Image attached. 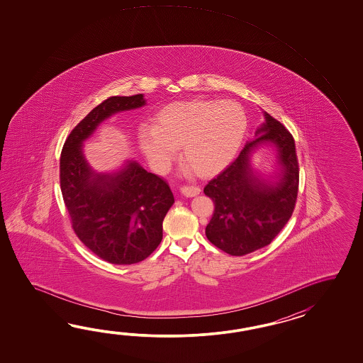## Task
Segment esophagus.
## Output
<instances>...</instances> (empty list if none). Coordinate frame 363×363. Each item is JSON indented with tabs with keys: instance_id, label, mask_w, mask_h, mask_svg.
Masks as SVG:
<instances>
[{
	"instance_id": "1",
	"label": "esophagus",
	"mask_w": 363,
	"mask_h": 363,
	"mask_svg": "<svg viewBox=\"0 0 363 363\" xmlns=\"http://www.w3.org/2000/svg\"><path fill=\"white\" fill-rule=\"evenodd\" d=\"M180 192H182V194L186 196V197H194V196L200 194L201 188L197 186V185H184V186H182Z\"/></svg>"
}]
</instances>
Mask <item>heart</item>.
Segmentation results:
<instances>
[{"instance_id":"obj_1","label":"heart","mask_w":363,"mask_h":363,"mask_svg":"<svg viewBox=\"0 0 363 363\" xmlns=\"http://www.w3.org/2000/svg\"><path fill=\"white\" fill-rule=\"evenodd\" d=\"M247 116L236 101H178L157 111L153 127L138 132L140 150L162 170L182 147V164L196 177H211L238 155L247 136Z\"/></svg>"}]
</instances>
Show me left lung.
Wrapping results in <instances>:
<instances>
[{
    "label": "left lung",
    "mask_w": 363,
    "mask_h": 363,
    "mask_svg": "<svg viewBox=\"0 0 363 363\" xmlns=\"http://www.w3.org/2000/svg\"><path fill=\"white\" fill-rule=\"evenodd\" d=\"M239 157L203 188L216 208L206 225L211 244L231 255H245L269 245L294 213L298 192V162L294 136L263 111ZM263 145L276 147L279 172L267 179L255 171L251 157Z\"/></svg>",
    "instance_id": "8db88e82"
}]
</instances>
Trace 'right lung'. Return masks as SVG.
Listing matches in <instances>:
<instances>
[{"instance_id": "1", "label": "right lung", "mask_w": 363, "mask_h": 363, "mask_svg": "<svg viewBox=\"0 0 363 363\" xmlns=\"http://www.w3.org/2000/svg\"><path fill=\"white\" fill-rule=\"evenodd\" d=\"M144 105V94L108 97L77 124L62 149L61 191L72 228L85 247L113 264L141 262L155 252L175 200L163 179L133 160L111 172L93 170L84 141L110 116Z\"/></svg>"}]
</instances>
